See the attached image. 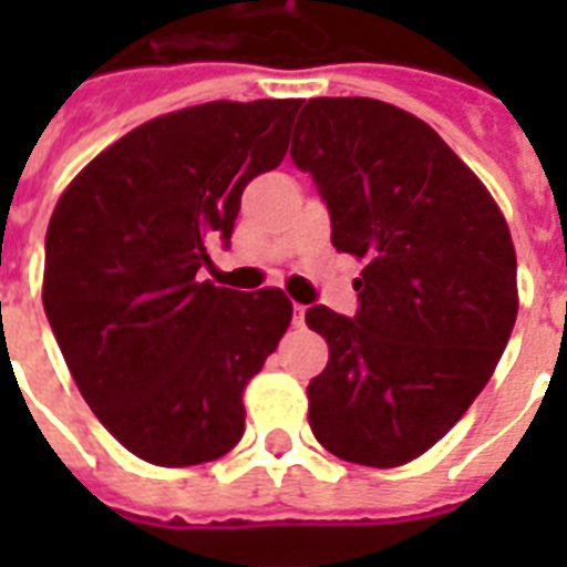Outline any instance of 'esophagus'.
Masks as SVG:
<instances>
[{
    "label": "esophagus",
    "instance_id": "esophagus-1",
    "mask_svg": "<svg viewBox=\"0 0 567 567\" xmlns=\"http://www.w3.org/2000/svg\"><path fill=\"white\" fill-rule=\"evenodd\" d=\"M306 323V306L293 302V327H302Z\"/></svg>",
    "mask_w": 567,
    "mask_h": 567
}]
</instances>
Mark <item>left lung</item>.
<instances>
[{
	"label": "left lung",
	"instance_id": "obj_1",
	"mask_svg": "<svg viewBox=\"0 0 567 567\" xmlns=\"http://www.w3.org/2000/svg\"><path fill=\"white\" fill-rule=\"evenodd\" d=\"M291 158L332 217V247L362 258L355 318L311 306L329 362L309 423L332 456L412 462L447 435L501 362L518 318V261L501 208L423 120L368 96H320Z\"/></svg>",
	"mask_w": 567,
	"mask_h": 567
}]
</instances>
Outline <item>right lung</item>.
Masks as SVG:
<instances>
[{
	"label": "right lung",
	"instance_id": "right-lung-1",
	"mask_svg": "<svg viewBox=\"0 0 567 567\" xmlns=\"http://www.w3.org/2000/svg\"><path fill=\"white\" fill-rule=\"evenodd\" d=\"M300 100L205 102L132 128L61 194L43 309L75 385L114 439L162 467L203 465L244 435V388L293 306L279 288L199 282L229 247L240 194L288 153Z\"/></svg>",
	"mask_w": 567,
	"mask_h": 567
}]
</instances>
